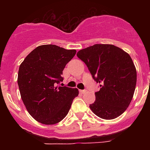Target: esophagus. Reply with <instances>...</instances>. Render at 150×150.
Wrapping results in <instances>:
<instances>
[{"mask_svg":"<svg viewBox=\"0 0 150 150\" xmlns=\"http://www.w3.org/2000/svg\"><path fill=\"white\" fill-rule=\"evenodd\" d=\"M86 90H80V92L81 93H85V92H86Z\"/></svg>","mask_w":150,"mask_h":150,"instance_id":"obj_1","label":"esophagus"}]
</instances>
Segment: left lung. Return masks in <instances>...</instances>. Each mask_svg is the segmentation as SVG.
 <instances>
[{"instance_id":"obj_1","label":"left lung","mask_w":150,"mask_h":150,"mask_svg":"<svg viewBox=\"0 0 150 150\" xmlns=\"http://www.w3.org/2000/svg\"><path fill=\"white\" fill-rule=\"evenodd\" d=\"M85 62L100 88L89 105L96 116L113 120L122 115L133 98L137 71L129 54L112 44H95L76 54Z\"/></svg>"}]
</instances>
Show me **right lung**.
<instances>
[{
  "mask_svg": "<svg viewBox=\"0 0 150 150\" xmlns=\"http://www.w3.org/2000/svg\"><path fill=\"white\" fill-rule=\"evenodd\" d=\"M76 52L55 45H41L30 52L19 66L17 81L21 98L36 121L54 125L68 113L79 91L56 84L63 80L64 69Z\"/></svg>",
  "mask_w": 150,
  "mask_h": 150,
  "instance_id": "right-lung-1",
  "label": "right lung"
}]
</instances>
